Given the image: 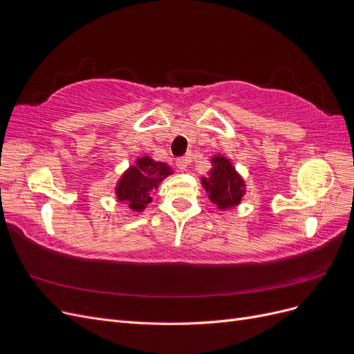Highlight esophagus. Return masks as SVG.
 Masks as SVG:
<instances>
[{
	"instance_id": "34e87169",
	"label": "esophagus",
	"mask_w": 354,
	"mask_h": 354,
	"mask_svg": "<svg viewBox=\"0 0 354 354\" xmlns=\"http://www.w3.org/2000/svg\"><path fill=\"white\" fill-rule=\"evenodd\" d=\"M176 165L178 167V169L185 171V169L187 168V165H189V158H187V156H181V158H177V159H176Z\"/></svg>"
}]
</instances>
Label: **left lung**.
<instances>
[{
    "label": "left lung",
    "instance_id": "8db88e82",
    "mask_svg": "<svg viewBox=\"0 0 354 354\" xmlns=\"http://www.w3.org/2000/svg\"><path fill=\"white\" fill-rule=\"evenodd\" d=\"M209 177H202V186L208 192L209 201L220 209L233 208L241 203L245 194L242 177L234 171L230 160L221 155L212 158Z\"/></svg>",
    "mask_w": 354,
    "mask_h": 354
}]
</instances>
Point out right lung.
<instances>
[{
  "instance_id": "add662e5",
  "label": "right lung",
  "mask_w": 354,
  "mask_h": 354,
  "mask_svg": "<svg viewBox=\"0 0 354 354\" xmlns=\"http://www.w3.org/2000/svg\"><path fill=\"white\" fill-rule=\"evenodd\" d=\"M169 174L171 168L164 162H155L149 156L138 158L136 165L128 168L116 185V198L127 202L133 211H143L152 202L151 192Z\"/></svg>"
}]
</instances>
